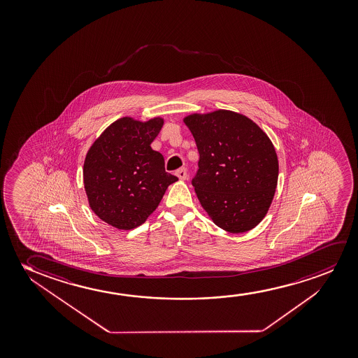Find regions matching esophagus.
I'll return each instance as SVG.
<instances>
[{"instance_id": "34e87169", "label": "esophagus", "mask_w": 358, "mask_h": 358, "mask_svg": "<svg viewBox=\"0 0 358 358\" xmlns=\"http://www.w3.org/2000/svg\"><path fill=\"white\" fill-rule=\"evenodd\" d=\"M176 176L178 177L181 181H185L187 178V169L182 167L180 170H177Z\"/></svg>"}]
</instances>
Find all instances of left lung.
<instances>
[{
	"label": "left lung",
	"instance_id": "obj_1",
	"mask_svg": "<svg viewBox=\"0 0 358 358\" xmlns=\"http://www.w3.org/2000/svg\"><path fill=\"white\" fill-rule=\"evenodd\" d=\"M199 152L192 180L203 209L222 230L242 234L264 219L274 198L279 162L263 129L230 110L183 118Z\"/></svg>",
	"mask_w": 358,
	"mask_h": 358
}]
</instances>
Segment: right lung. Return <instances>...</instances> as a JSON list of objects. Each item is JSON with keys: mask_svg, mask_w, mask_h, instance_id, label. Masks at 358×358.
<instances>
[{"mask_svg": "<svg viewBox=\"0 0 358 358\" xmlns=\"http://www.w3.org/2000/svg\"><path fill=\"white\" fill-rule=\"evenodd\" d=\"M162 124V117L145 122L118 118L87 152L83 181L89 206L118 230L144 224L167 187L178 180L165 171L164 157L150 147Z\"/></svg>", "mask_w": 358, "mask_h": 358, "instance_id": "add662e5", "label": "right lung"}]
</instances>
